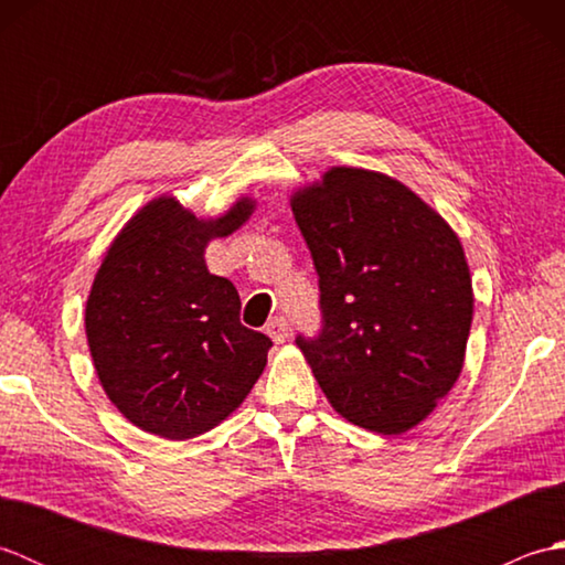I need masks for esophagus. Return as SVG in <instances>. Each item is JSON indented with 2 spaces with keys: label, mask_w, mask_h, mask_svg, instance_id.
<instances>
[{
  "label": "esophagus",
  "mask_w": 565,
  "mask_h": 565,
  "mask_svg": "<svg viewBox=\"0 0 565 565\" xmlns=\"http://www.w3.org/2000/svg\"><path fill=\"white\" fill-rule=\"evenodd\" d=\"M267 334H269V338H271L276 344L286 342V340H289V334H291V326H289V320L281 318V316L271 318V320L267 322Z\"/></svg>",
  "instance_id": "obj_1"
}]
</instances>
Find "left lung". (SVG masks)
I'll return each mask as SVG.
<instances>
[{
	"label": "left lung",
	"instance_id": "left-lung-1",
	"mask_svg": "<svg viewBox=\"0 0 565 565\" xmlns=\"http://www.w3.org/2000/svg\"><path fill=\"white\" fill-rule=\"evenodd\" d=\"M291 209L322 313L296 344L342 417L403 435L463 369L473 289L459 237L405 184L359 167H332Z\"/></svg>",
	"mask_w": 565,
	"mask_h": 565
}]
</instances>
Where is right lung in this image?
I'll list each match as a JSON object with an SVG mask.
<instances>
[{
  "label": "right lung",
  "instance_id": "1",
  "mask_svg": "<svg viewBox=\"0 0 565 565\" xmlns=\"http://www.w3.org/2000/svg\"><path fill=\"white\" fill-rule=\"evenodd\" d=\"M239 199L201 221L172 196L142 206L94 276L84 328L94 369L126 419L164 439H191L231 415L267 364L271 340L239 322L235 286L209 271L213 237L243 225Z\"/></svg>",
  "mask_w": 565,
  "mask_h": 565
}]
</instances>
